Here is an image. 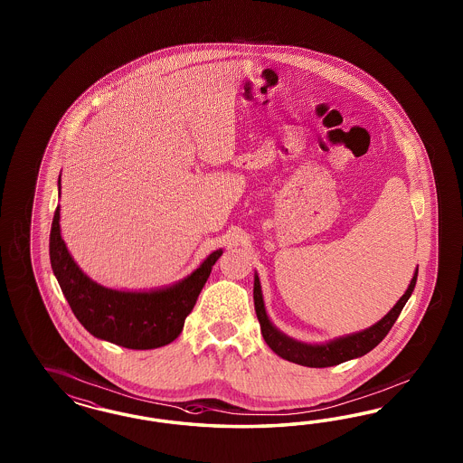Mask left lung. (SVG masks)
Masks as SVG:
<instances>
[{"label":"left lung","mask_w":463,"mask_h":463,"mask_svg":"<svg viewBox=\"0 0 463 463\" xmlns=\"http://www.w3.org/2000/svg\"><path fill=\"white\" fill-rule=\"evenodd\" d=\"M416 280H418V269L409 283L406 294L401 297V300L393 306L392 310L383 319H380L379 323L373 324L372 327L360 331L356 335L339 337V339H335L326 345H304V343H298V341L281 335L280 331L268 319L258 277H254V307H256V316H258V321L261 326V335L265 337L268 346L279 356L288 360V362H294V364H304V366L326 368V366H335V364L348 362L353 358L364 356L368 351L373 350L392 329L393 323L397 321L401 310L406 306L409 297L416 287Z\"/></svg>","instance_id":"8db88e82"}]
</instances>
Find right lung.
I'll list each match as a JSON object with an SVG mask.
<instances>
[{
    "label": "right lung",
    "mask_w": 463,
    "mask_h": 463,
    "mask_svg": "<svg viewBox=\"0 0 463 463\" xmlns=\"http://www.w3.org/2000/svg\"><path fill=\"white\" fill-rule=\"evenodd\" d=\"M49 254L61 290L88 333L130 350H153L180 336L184 319L195 306L222 250L212 252L188 279L165 290L120 292L105 288L90 280L72 261L61 238L57 207L51 227Z\"/></svg>",
    "instance_id": "1"
}]
</instances>
